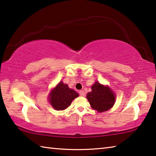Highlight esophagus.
I'll return each instance as SVG.
<instances>
[{"label":"esophagus","instance_id":"34e87169","mask_svg":"<svg viewBox=\"0 0 156 156\" xmlns=\"http://www.w3.org/2000/svg\"><path fill=\"white\" fill-rule=\"evenodd\" d=\"M79 94H80V95L82 96V97H84V96H85V92H84V90L79 91Z\"/></svg>","mask_w":156,"mask_h":156}]
</instances>
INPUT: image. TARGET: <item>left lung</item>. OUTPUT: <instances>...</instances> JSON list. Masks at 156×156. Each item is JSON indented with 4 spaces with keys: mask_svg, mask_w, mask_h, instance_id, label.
<instances>
[{
    "mask_svg": "<svg viewBox=\"0 0 156 156\" xmlns=\"http://www.w3.org/2000/svg\"><path fill=\"white\" fill-rule=\"evenodd\" d=\"M92 91L88 92L87 98L91 107L98 112L107 111L112 107L115 102V94L108 86L96 82L92 86Z\"/></svg>",
    "mask_w": 156,
    "mask_h": 156,
    "instance_id": "1",
    "label": "left lung"
}]
</instances>
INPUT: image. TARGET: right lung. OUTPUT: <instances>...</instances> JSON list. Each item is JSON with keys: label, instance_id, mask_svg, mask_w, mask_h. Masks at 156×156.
Masks as SVG:
<instances>
[{"label": "right lung", "instance_id": "right-lung-1", "mask_svg": "<svg viewBox=\"0 0 156 156\" xmlns=\"http://www.w3.org/2000/svg\"><path fill=\"white\" fill-rule=\"evenodd\" d=\"M78 96L75 90L69 88L63 82H60L49 93V101L54 109L62 111L68 108L72 101Z\"/></svg>", "mask_w": 156, "mask_h": 156}]
</instances>
